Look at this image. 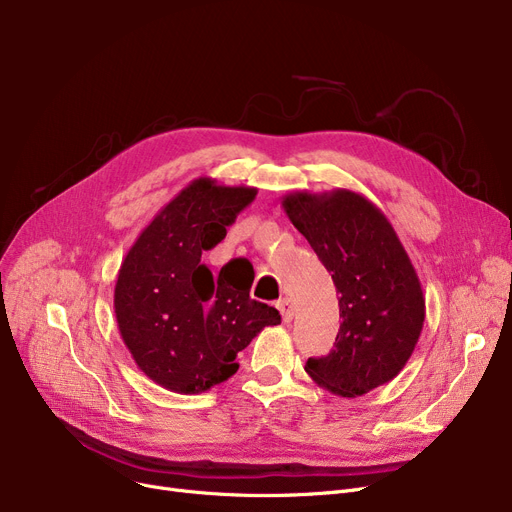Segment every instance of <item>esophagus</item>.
Returning a JSON list of instances; mask_svg holds the SVG:
<instances>
[{"mask_svg": "<svg viewBox=\"0 0 512 512\" xmlns=\"http://www.w3.org/2000/svg\"><path fill=\"white\" fill-rule=\"evenodd\" d=\"M278 309H280V313H282V319L286 321V324H290V321L294 319V305H292V301H290L288 297L280 299V301H278Z\"/></svg>", "mask_w": 512, "mask_h": 512, "instance_id": "obj_1", "label": "esophagus"}]
</instances>
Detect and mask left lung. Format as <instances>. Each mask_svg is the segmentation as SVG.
Wrapping results in <instances>:
<instances>
[{
    "instance_id": "1",
    "label": "left lung",
    "mask_w": 512,
    "mask_h": 512,
    "mask_svg": "<svg viewBox=\"0 0 512 512\" xmlns=\"http://www.w3.org/2000/svg\"><path fill=\"white\" fill-rule=\"evenodd\" d=\"M282 207L340 294L334 351L309 359L305 371L344 398L388 384L411 359L425 319L421 282L392 224L382 209L346 188L294 191Z\"/></svg>"
}]
</instances>
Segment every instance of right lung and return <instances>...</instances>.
Here are the masks:
<instances>
[{
  "label": "right lung",
  "instance_id": "1",
  "mask_svg": "<svg viewBox=\"0 0 512 512\" xmlns=\"http://www.w3.org/2000/svg\"><path fill=\"white\" fill-rule=\"evenodd\" d=\"M257 195L253 186L197 178L166 205L126 253L114 290L120 336L134 363L155 384L199 394L236 373V355L278 309L253 301V267L213 278L201 263Z\"/></svg>",
  "mask_w": 512,
  "mask_h": 512
}]
</instances>
